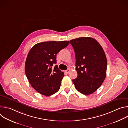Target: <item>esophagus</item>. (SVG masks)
<instances>
[{"instance_id": "esophagus-1", "label": "esophagus", "mask_w": 128, "mask_h": 128, "mask_svg": "<svg viewBox=\"0 0 128 128\" xmlns=\"http://www.w3.org/2000/svg\"><path fill=\"white\" fill-rule=\"evenodd\" d=\"M70 68H68L67 70H66V71H65V73H66V74H68L69 72H70Z\"/></svg>"}]
</instances>
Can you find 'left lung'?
<instances>
[{
	"label": "left lung",
	"instance_id": "obj_1",
	"mask_svg": "<svg viewBox=\"0 0 128 128\" xmlns=\"http://www.w3.org/2000/svg\"><path fill=\"white\" fill-rule=\"evenodd\" d=\"M70 42L74 50L78 72V77L72 82L80 93L86 95L92 94L101 86L106 76L104 51L92 38H80Z\"/></svg>",
	"mask_w": 128,
	"mask_h": 128
}]
</instances>
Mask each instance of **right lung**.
Here are the masks:
<instances>
[{
	"label": "right lung",
	"mask_w": 128,
	"mask_h": 128,
	"mask_svg": "<svg viewBox=\"0 0 128 128\" xmlns=\"http://www.w3.org/2000/svg\"><path fill=\"white\" fill-rule=\"evenodd\" d=\"M69 44V41L46 42L35 44L27 55L25 71L32 87L46 96L56 93L64 76L56 64L57 54Z\"/></svg>",
	"instance_id": "1"
}]
</instances>
